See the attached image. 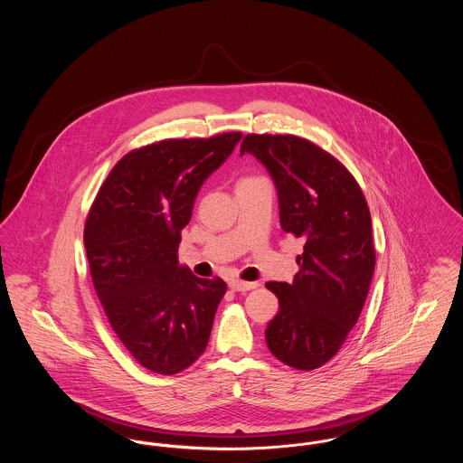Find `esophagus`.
Returning <instances> with one entry per match:
<instances>
[{"label":"esophagus","instance_id":"esophagus-1","mask_svg":"<svg viewBox=\"0 0 463 463\" xmlns=\"http://www.w3.org/2000/svg\"><path fill=\"white\" fill-rule=\"evenodd\" d=\"M259 287V283H244V281H238V279H232V281H229V288L232 289V291H250V289H255V288Z\"/></svg>","mask_w":463,"mask_h":463}]
</instances>
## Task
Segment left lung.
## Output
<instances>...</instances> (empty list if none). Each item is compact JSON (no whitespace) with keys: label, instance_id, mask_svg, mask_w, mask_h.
<instances>
[{"label":"left lung","instance_id":"1","mask_svg":"<svg viewBox=\"0 0 463 463\" xmlns=\"http://www.w3.org/2000/svg\"><path fill=\"white\" fill-rule=\"evenodd\" d=\"M272 176L285 232L302 238L293 283L270 281L279 312L267 325L269 351L297 370H316L344 345L368 297L374 272L372 217L347 168L295 135H246Z\"/></svg>","mask_w":463,"mask_h":463}]
</instances>
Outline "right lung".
Segmentation results:
<instances>
[{"mask_svg": "<svg viewBox=\"0 0 463 463\" xmlns=\"http://www.w3.org/2000/svg\"><path fill=\"white\" fill-rule=\"evenodd\" d=\"M241 133L170 138L118 161L91 204L85 248L112 330L147 370L175 374L204 353L227 285L178 264L201 185Z\"/></svg>", "mask_w": 463, "mask_h": 463, "instance_id": "right-lung-1", "label": "right lung"}]
</instances>
